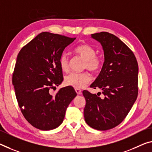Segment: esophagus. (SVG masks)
<instances>
[{
	"label": "esophagus",
	"mask_w": 152,
	"mask_h": 152,
	"mask_svg": "<svg viewBox=\"0 0 152 152\" xmlns=\"http://www.w3.org/2000/svg\"><path fill=\"white\" fill-rule=\"evenodd\" d=\"M75 91H76L77 94L78 95L81 94V90L80 89H79V88H75Z\"/></svg>",
	"instance_id": "esophagus-1"
}]
</instances>
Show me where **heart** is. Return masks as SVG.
Wrapping results in <instances>:
<instances>
[{
	"label": "heart",
	"instance_id": "1",
	"mask_svg": "<svg viewBox=\"0 0 152 152\" xmlns=\"http://www.w3.org/2000/svg\"><path fill=\"white\" fill-rule=\"evenodd\" d=\"M76 54L85 60L84 69L96 73L99 71L102 66V58L96 55V50L92 46L88 44H81L74 49ZM59 64L63 72H68L69 70V57L66 53H62L59 59ZM92 80V76L87 72L83 73H71L65 77V83L68 86H73L76 88H82Z\"/></svg>",
	"mask_w": 152,
	"mask_h": 152
}]
</instances>
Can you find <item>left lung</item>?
Masks as SVG:
<instances>
[{
  "label": "left lung",
  "instance_id": "left-lung-1",
  "mask_svg": "<svg viewBox=\"0 0 152 152\" xmlns=\"http://www.w3.org/2000/svg\"><path fill=\"white\" fill-rule=\"evenodd\" d=\"M91 37L101 44L104 63L90 88L101 89L104 96L83 91L84 118L90 127L107 130L124 120L137 100L138 63L129 48L113 34L101 32Z\"/></svg>",
  "mask_w": 152,
  "mask_h": 152
}]
</instances>
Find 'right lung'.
I'll return each mask as SVG.
<instances>
[{
    "label": "right lung",
    "instance_id": "add662e5",
    "mask_svg": "<svg viewBox=\"0 0 152 152\" xmlns=\"http://www.w3.org/2000/svg\"><path fill=\"white\" fill-rule=\"evenodd\" d=\"M75 39L43 32L23 47L18 55L12 79L16 99L26 120L39 130L59 126L77 96L71 86L60 88L55 94L50 92L62 82L59 59Z\"/></svg>",
    "mask_w": 152,
    "mask_h": 152
}]
</instances>
